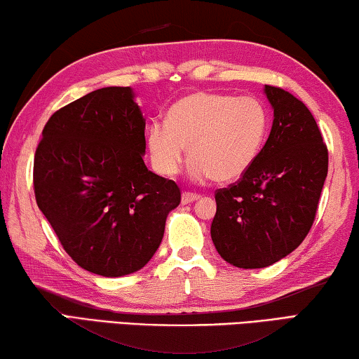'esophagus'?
<instances>
[{
  "mask_svg": "<svg viewBox=\"0 0 359 359\" xmlns=\"http://www.w3.org/2000/svg\"><path fill=\"white\" fill-rule=\"evenodd\" d=\"M200 198L198 194H192V192H184L183 196H181V203L187 205V203H192V202H197Z\"/></svg>",
  "mask_w": 359,
  "mask_h": 359,
  "instance_id": "esophagus-1",
  "label": "esophagus"
}]
</instances>
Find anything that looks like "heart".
Segmentation results:
<instances>
[{"mask_svg": "<svg viewBox=\"0 0 359 359\" xmlns=\"http://www.w3.org/2000/svg\"><path fill=\"white\" fill-rule=\"evenodd\" d=\"M269 115L262 100L222 93H191L170 107L165 121H153L147 144L163 176L180 172L189 147L192 180H240L265 144Z\"/></svg>", "mask_w": 359, "mask_h": 359, "instance_id": "obj_1", "label": "heart"}]
</instances>
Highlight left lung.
<instances>
[{"label":"left lung","mask_w":359,"mask_h":359,"mask_svg":"<svg viewBox=\"0 0 359 359\" xmlns=\"http://www.w3.org/2000/svg\"><path fill=\"white\" fill-rule=\"evenodd\" d=\"M273 126L259 157L236 184L216 192L211 238L230 265L266 268L297 249L316 219L328 149L309 109L265 85Z\"/></svg>","instance_id":"left-lung-1"}]
</instances>
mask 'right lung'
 <instances>
[{
  "label": "right lung",
  "instance_id": "right-lung-1",
  "mask_svg": "<svg viewBox=\"0 0 359 359\" xmlns=\"http://www.w3.org/2000/svg\"><path fill=\"white\" fill-rule=\"evenodd\" d=\"M144 116L130 86L100 88L53 113L34 156V194L72 260L121 278L153 259L180 187L143 162Z\"/></svg>",
  "mask_w": 359,
  "mask_h": 359
}]
</instances>
